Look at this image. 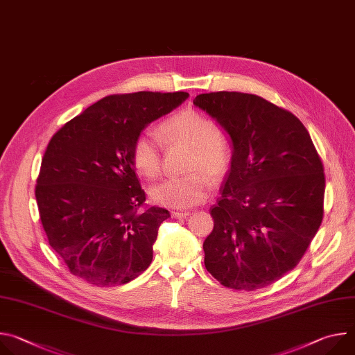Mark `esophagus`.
I'll return each instance as SVG.
<instances>
[{
  "instance_id": "34e87169",
  "label": "esophagus",
  "mask_w": 355,
  "mask_h": 355,
  "mask_svg": "<svg viewBox=\"0 0 355 355\" xmlns=\"http://www.w3.org/2000/svg\"><path fill=\"white\" fill-rule=\"evenodd\" d=\"M171 216L173 218H175V219H182V218H187V216H189V212L188 211H173L171 212Z\"/></svg>"
}]
</instances>
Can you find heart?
I'll use <instances>...</instances> for the list:
<instances>
[{
  "instance_id": "obj_1",
  "label": "heart",
  "mask_w": 355,
  "mask_h": 355,
  "mask_svg": "<svg viewBox=\"0 0 355 355\" xmlns=\"http://www.w3.org/2000/svg\"><path fill=\"white\" fill-rule=\"evenodd\" d=\"M167 141L184 143L192 147L188 170L180 177H170L150 189L155 204L168 208H191L205 200L212 178H220L229 168L232 151L227 140L218 133L215 123L195 110H184L160 126ZM132 163L136 171L147 180H156L162 170V147L147 133L139 135L132 146Z\"/></svg>"
}]
</instances>
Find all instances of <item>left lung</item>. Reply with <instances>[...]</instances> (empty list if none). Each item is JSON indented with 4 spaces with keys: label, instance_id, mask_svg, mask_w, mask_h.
<instances>
[{
    "label": "left lung",
    "instance_id": "left-lung-1",
    "mask_svg": "<svg viewBox=\"0 0 355 355\" xmlns=\"http://www.w3.org/2000/svg\"><path fill=\"white\" fill-rule=\"evenodd\" d=\"M193 105L230 136L233 155L205 267L223 286L274 284L305 254L323 219V163L309 132L289 111L244 92L199 94Z\"/></svg>",
    "mask_w": 355,
    "mask_h": 355
}]
</instances>
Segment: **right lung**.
<instances>
[{"instance_id":"add662e5","label":"right lung","mask_w":355,"mask_h":355,"mask_svg":"<svg viewBox=\"0 0 355 355\" xmlns=\"http://www.w3.org/2000/svg\"><path fill=\"white\" fill-rule=\"evenodd\" d=\"M188 92L110 95L50 139L35 196L50 247L69 271L96 286L123 285L147 270L164 208L140 209L146 193L132 163L141 130Z\"/></svg>"}]
</instances>
